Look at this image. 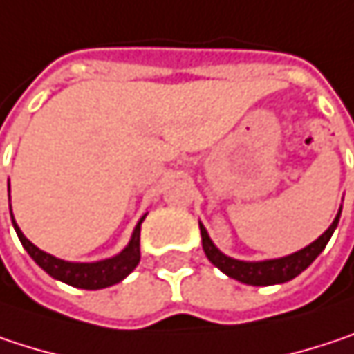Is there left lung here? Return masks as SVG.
I'll return each instance as SVG.
<instances>
[{
	"mask_svg": "<svg viewBox=\"0 0 354 354\" xmlns=\"http://www.w3.org/2000/svg\"><path fill=\"white\" fill-rule=\"evenodd\" d=\"M340 218V210H338L337 218L333 221V225L316 239L314 243H310L308 247L288 255V257H279V259H268V261H239L233 257L223 255L214 243L210 241L207 229L201 225V235H203V249L209 257V261L212 266H216L223 273H227L229 277L249 283V286H273V283H283L294 279L296 275L304 272L306 268L322 253V249L326 247L328 239L333 237L335 229Z\"/></svg>",
	"mask_w": 354,
	"mask_h": 354,
	"instance_id": "8db88e82",
	"label": "left lung"
}]
</instances>
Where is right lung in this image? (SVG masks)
Masks as SVG:
<instances>
[{"label": "right lung", "mask_w": 354, "mask_h": 354, "mask_svg": "<svg viewBox=\"0 0 354 354\" xmlns=\"http://www.w3.org/2000/svg\"><path fill=\"white\" fill-rule=\"evenodd\" d=\"M144 218L145 214L136 225L129 245L119 255H115L111 259H105V261H97V263H71V261L56 259L54 255L44 253L42 249H38L34 243H30L24 237V233L14 223V216H12V223L16 227L17 237L24 245V249L30 253V257L48 275H52L54 279H60V281L68 283V286H75V288L101 290V288H109L113 283L121 281L123 277H127L129 273L136 270V266L140 263V229H142Z\"/></svg>", "instance_id": "1"}]
</instances>
